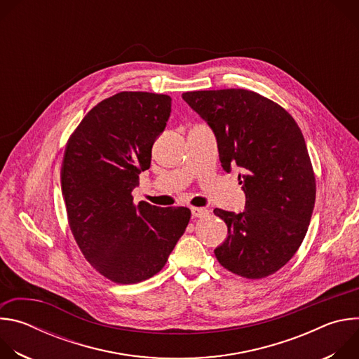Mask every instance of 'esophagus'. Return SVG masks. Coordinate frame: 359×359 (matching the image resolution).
I'll return each instance as SVG.
<instances>
[{
    "label": "esophagus",
    "mask_w": 359,
    "mask_h": 359,
    "mask_svg": "<svg viewBox=\"0 0 359 359\" xmlns=\"http://www.w3.org/2000/svg\"><path fill=\"white\" fill-rule=\"evenodd\" d=\"M191 216L194 219H204L209 216V210H206L204 208H191Z\"/></svg>",
    "instance_id": "34e87169"
}]
</instances>
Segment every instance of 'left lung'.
<instances>
[{
  "label": "left lung",
  "mask_w": 359,
  "mask_h": 359,
  "mask_svg": "<svg viewBox=\"0 0 359 359\" xmlns=\"http://www.w3.org/2000/svg\"><path fill=\"white\" fill-rule=\"evenodd\" d=\"M213 130L222 168L241 170V213L215 209L229 237L215 250L219 263L245 278L285 266L309 230L316 177L301 129L276 102L245 89L182 95Z\"/></svg>",
  "instance_id": "obj_1"
}]
</instances>
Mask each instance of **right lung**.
Segmentation results:
<instances>
[{"label": "right lung", "mask_w": 359, "mask_h": 359, "mask_svg": "<svg viewBox=\"0 0 359 359\" xmlns=\"http://www.w3.org/2000/svg\"><path fill=\"white\" fill-rule=\"evenodd\" d=\"M170 102L161 93H116L85 115L65 147L61 186L69 227L90 266L118 284L159 273L190 220L187 208L135 206L132 197Z\"/></svg>", "instance_id": "right-lung-1"}]
</instances>
